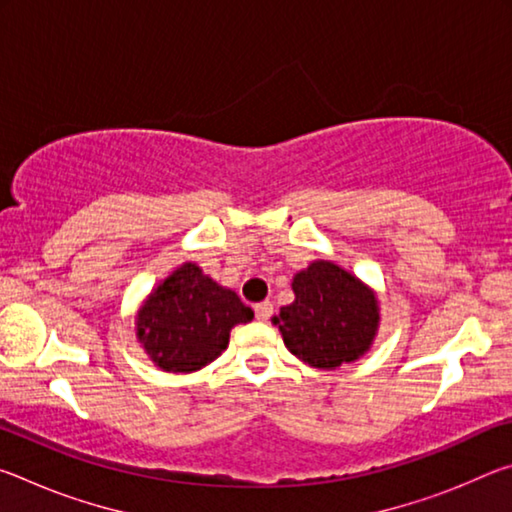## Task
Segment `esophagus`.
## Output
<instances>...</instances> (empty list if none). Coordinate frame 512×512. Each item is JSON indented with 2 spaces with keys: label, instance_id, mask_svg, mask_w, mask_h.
Instances as JSON below:
<instances>
[{
  "label": "esophagus",
  "instance_id": "34e87169",
  "mask_svg": "<svg viewBox=\"0 0 512 512\" xmlns=\"http://www.w3.org/2000/svg\"><path fill=\"white\" fill-rule=\"evenodd\" d=\"M271 314H273V305L271 302H259V305H255V316L259 318V320H268L271 318Z\"/></svg>",
  "mask_w": 512,
  "mask_h": 512
}]
</instances>
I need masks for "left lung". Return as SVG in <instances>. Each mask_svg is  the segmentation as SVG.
<instances>
[{
	"mask_svg": "<svg viewBox=\"0 0 512 512\" xmlns=\"http://www.w3.org/2000/svg\"><path fill=\"white\" fill-rule=\"evenodd\" d=\"M291 287L296 300L273 316L291 354L314 368L334 370L370 350L379 302L359 277L318 259L296 273Z\"/></svg>",
	"mask_w": 512,
	"mask_h": 512,
	"instance_id": "obj_1",
	"label": "left lung"
}]
</instances>
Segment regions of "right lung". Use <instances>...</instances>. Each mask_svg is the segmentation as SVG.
<instances>
[{
  "instance_id": "obj_1",
  "label": "right lung",
  "mask_w": 512,
  "mask_h": 512,
  "mask_svg": "<svg viewBox=\"0 0 512 512\" xmlns=\"http://www.w3.org/2000/svg\"><path fill=\"white\" fill-rule=\"evenodd\" d=\"M253 316L235 291L187 262L144 300L137 311V339L158 368L194 372L228 348L232 327Z\"/></svg>"
}]
</instances>
